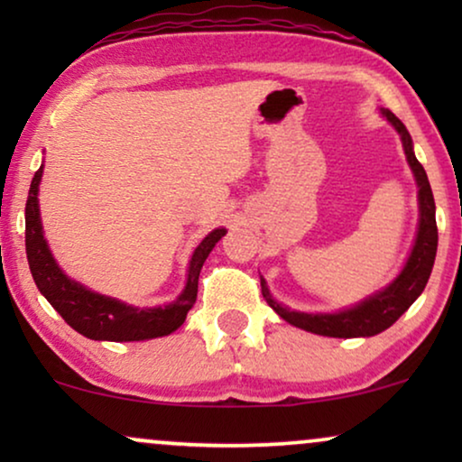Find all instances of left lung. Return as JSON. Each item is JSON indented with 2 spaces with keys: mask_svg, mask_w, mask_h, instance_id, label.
Returning <instances> with one entry per match:
<instances>
[{
  "mask_svg": "<svg viewBox=\"0 0 462 462\" xmlns=\"http://www.w3.org/2000/svg\"><path fill=\"white\" fill-rule=\"evenodd\" d=\"M383 113L384 117L395 125V130L400 132L408 163L416 176V182H419V204H420L419 236H416L412 254H410L406 267H403L400 277H397L389 288H384L383 292L365 299L362 305L346 309V311H338V313L288 311L286 307H282L280 302L271 299L267 283H264V280L261 277V290H263L264 300L269 302V307L273 309L282 319H286L288 324L302 328V330L307 332L321 334V337H334V338L374 337V334L387 330V328L393 326L395 321L408 311V307L419 299L420 292L427 286L429 275H431V269L435 263V252H438V223H435V201H433L431 185H429L425 168H422L420 162L414 157L412 138H410L406 125H403L391 111H383Z\"/></svg>",
  "mask_w": 462,
  "mask_h": 462,
  "instance_id": "1",
  "label": "left lung"
}]
</instances>
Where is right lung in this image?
I'll return each mask as SVG.
<instances>
[{"mask_svg": "<svg viewBox=\"0 0 462 462\" xmlns=\"http://www.w3.org/2000/svg\"><path fill=\"white\" fill-rule=\"evenodd\" d=\"M42 168L31 180L27 206H24V245H27V261L31 275L46 296L50 305L60 313L73 330L92 340H147L155 337H166L182 326L189 309L198 300V280L208 254H210L218 239L225 236V229H214L204 242L193 252L189 264L187 286L172 305L155 309H136L124 305L109 296L90 292L81 283L69 280L59 269L50 254L46 239L42 233L40 206H37V191H40Z\"/></svg>", "mask_w": 462, "mask_h": 462, "instance_id": "right-lung-1", "label": "right lung"}]
</instances>
